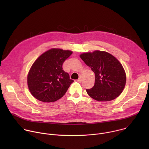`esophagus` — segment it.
Here are the masks:
<instances>
[{"label":"esophagus","mask_w":149,"mask_h":149,"mask_svg":"<svg viewBox=\"0 0 149 149\" xmlns=\"http://www.w3.org/2000/svg\"><path fill=\"white\" fill-rule=\"evenodd\" d=\"M82 81V77L80 75L79 77V78H78V79L77 80V81L79 82H81Z\"/></svg>","instance_id":"1"}]
</instances>
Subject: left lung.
<instances>
[{"mask_svg": "<svg viewBox=\"0 0 149 149\" xmlns=\"http://www.w3.org/2000/svg\"><path fill=\"white\" fill-rule=\"evenodd\" d=\"M80 58L95 74L94 86L87 93L98 101H109L118 97L125 85L126 75L120 62L110 54L95 51L84 53Z\"/></svg>", "mask_w": 149, "mask_h": 149, "instance_id": "left-lung-1", "label": "left lung"}]
</instances>
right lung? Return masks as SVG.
Instances as JSON below:
<instances>
[{
	"mask_svg": "<svg viewBox=\"0 0 149 149\" xmlns=\"http://www.w3.org/2000/svg\"><path fill=\"white\" fill-rule=\"evenodd\" d=\"M72 53L54 48L42 54L35 61L28 75V86L35 98L51 102L65 95L74 81L62 70V65Z\"/></svg>",
	"mask_w": 149,
	"mask_h": 149,
	"instance_id": "obj_1",
	"label": "right lung"
}]
</instances>
